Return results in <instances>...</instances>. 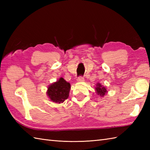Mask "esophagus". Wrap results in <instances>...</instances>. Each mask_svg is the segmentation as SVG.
Here are the masks:
<instances>
[{
    "label": "esophagus",
    "instance_id": "1",
    "mask_svg": "<svg viewBox=\"0 0 150 150\" xmlns=\"http://www.w3.org/2000/svg\"><path fill=\"white\" fill-rule=\"evenodd\" d=\"M77 82H84V79L82 77H79L77 79Z\"/></svg>",
    "mask_w": 150,
    "mask_h": 150
}]
</instances>
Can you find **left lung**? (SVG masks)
Wrapping results in <instances>:
<instances>
[{
    "mask_svg": "<svg viewBox=\"0 0 150 150\" xmlns=\"http://www.w3.org/2000/svg\"><path fill=\"white\" fill-rule=\"evenodd\" d=\"M95 90L97 94L101 97H104L108 93L107 88L99 83V82H97L96 84V87L95 88Z\"/></svg>",
    "mask_w": 150,
    "mask_h": 150,
    "instance_id": "left-lung-1",
    "label": "left lung"
}]
</instances>
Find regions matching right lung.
I'll return each mask as SVG.
<instances>
[{"mask_svg": "<svg viewBox=\"0 0 150 150\" xmlns=\"http://www.w3.org/2000/svg\"><path fill=\"white\" fill-rule=\"evenodd\" d=\"M71 85L62 77L49 85L46 91L51 101L55 103H62L69 97Z\"/></svg>", "mask_w": 150, "mask_h": 150, "instance_id": "right-lung-1", "label": "right lung"}]
</instances>
